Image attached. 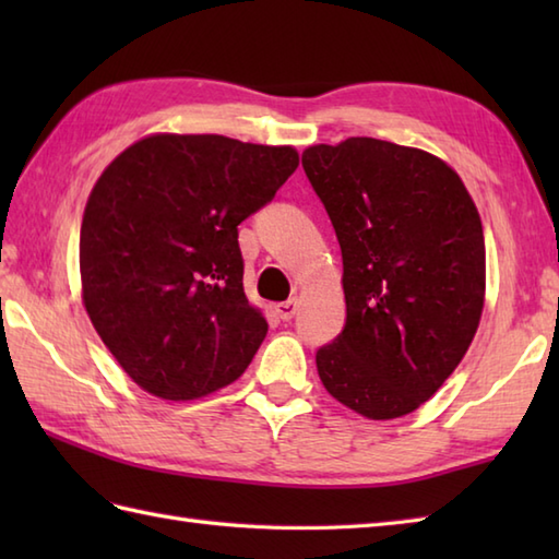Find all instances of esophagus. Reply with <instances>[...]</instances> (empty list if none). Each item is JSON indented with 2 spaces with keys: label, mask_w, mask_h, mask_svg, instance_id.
Returning a JSON list of instances; mask_svg holds the SVG:
<instances>
[{
  "label": "esophagus",
  "mask_w": 559,
  "mask_h": 559,
  "mask_svg": "<svg viewBox=\"0 0 559 559\" xmlns=\"http://www.w3.org/2000/svg\"><path fill=\"white\" fill-rule=\"evenodd\" d=\"M298 307H300L298 298H290V300H286V302L273 305V310H276L278 319H283V322H290V319L295 317V312H298Z\"/></svg>",
  "instance_id": "1"
}]
</instances>
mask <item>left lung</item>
Returning <instances> with one entry per match:
<instances>
[{
  "label": "left lung",
  "mask_w": 559,
  "mask_h": 559,
  "mask_svg": "<svg viewBox=\"0 0 559 559\" xmlns=\"http://www.w3.org/2000/svg\"><path fill=\"white\" fill-rule=\"evenodd\" d=\"M302 168L336 230L346 293V326L317 350L319 377L365 418H401L444 384L476 336L478 209L444 160L382 139L310 146Z\"/></svg>",
  "instance_id": "1"
}]
</instances>
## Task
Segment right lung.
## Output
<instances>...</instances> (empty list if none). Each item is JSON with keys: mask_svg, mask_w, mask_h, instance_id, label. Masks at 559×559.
I'll return each mask as SVG.
<instances>
[{"mask_svg": "<svg viewBox=\"0 0 559 559\" xmlns=\"http://www.w3.org/2000/svg\"><path fill=\"white\" fill-rule=\"evenodd\" d=\"M298 163L290 146L156 134L100 175L81 223L83 305L148 394L206 396L252 362L269 324L247 302L237 225Z\"/></svg>", "mask_w": 559, "mask_h": 559, "instance_id": "1", "label": "right lung"}]
</instances>
